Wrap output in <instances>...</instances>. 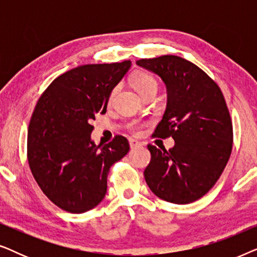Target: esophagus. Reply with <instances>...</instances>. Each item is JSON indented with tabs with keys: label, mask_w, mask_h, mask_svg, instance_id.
<instances>
[{
	"label": "esophagus",
	"mask_w": 257,
	"mask_h": 257,
	"mask_svg": "<svg viewBox=\"0 0 257 257\" xmlns=\"http://www.w3.org/2000/svg\"><path fill=\"white\" fill-rule=\"evenodd\" d=\"M128 143H130V147H131L132 150L142 146V143H139L138 140H135V139H128Z\"/></svg>",
	"instance_id": "obj_1"
}]
</instances>
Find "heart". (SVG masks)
<instances>
[{"mask_svg":"<svg viewBox=\"0 0 257 257\" xmlns=\"http://www.w3.org/2000/svg\"><path fill=\"white\" fill-rule=\"evenodd\" d=\"M132 85L135 89L138 91L140 96H145L147 92H150V91H153L158 89V83L156 78L152 75H150V73L147 72H144V71H139L135 73V76L132 77ZM117 90L118 87H114L113 90L111 91L110 93V97H108V100H112L115 96V93H117ZM142 124L138 121H131L127 124V128L130 130L131 132H135L137 133L142 127Z\"/></svg>","mask_w":257,"mask_h":257,"instance_id":"heart-1","label":"heart"}]
</instances>
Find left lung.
I'll use <instances>...</instances> for the list:
<instances>
[{
	"mask_svg": "<svg viewBox=\"0 0 257 257\" xmlns=\"http://www.w3.org/2000/svg\"><path fill=\"white\" fill-rule=\"evenodd\" d=\"M137 64L166 84L167 107L154 136L175 142L170 150L147 145L151 161L145 180L158 198L191 203L216 184L233 149V124L223 93L203 70L178 56L140 59Z\"/></svg>",
	"mask_w": 257,
	"mask_h": 257,
	"instance_id": "left-lung-1",
	"label": "left lung"
}]
</instances>
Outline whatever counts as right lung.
Instances as JSON below:
<instances>
[{
	"mask_svg": "<svg viewBox=\"0 0 257 257\" xmlns=\"http://www.w3.org/2000/svg\"><path fill=\"white\" fill-rule=\"evenodd\" d=\"M130 66V61L80 65L52 80L37 101L28 128V163L42 192L65 212L94 208L106 194L110 167L128 152L122 136L103 146L91 142L90 122L106 112L111 91Z\"/></svg>",
	"mask_w": 257,
	"mask_h": 257,
	"instance_id": "1",
	"label": "right lung"
}]
</instances>
